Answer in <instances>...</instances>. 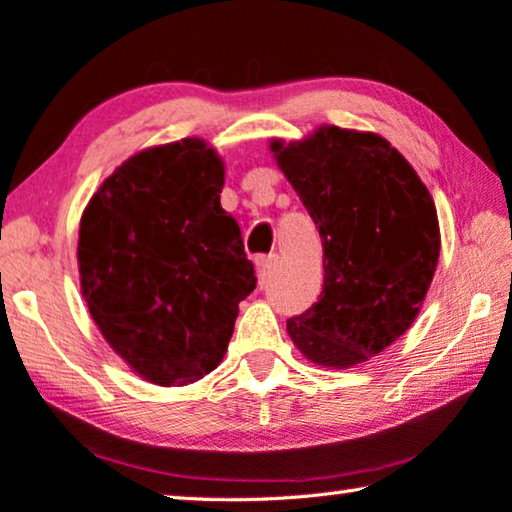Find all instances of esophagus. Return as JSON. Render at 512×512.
<instances>
[{
  "instance_id": "esophagus-1",
  "label": "esophagus",
  "mask_w": 512,
  "mask_h": 512,
  "mask_svg": "<svg viewBox=\"0 0 512 512\" xmlns=\"http://www.w3.org/2000/svg\"><path fill=\"white\" fill-rule=\"evenodd\" d=\"M275 266H278V255H269V257H259L257 259V278L259 285H264L269 280V275L273 273Z\"/></svg>"
}]
</instances>
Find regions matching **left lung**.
Here are the masks:
<instances>
[{
    "instance_id": "left-lung-1",
    "label": "left lung",
    "mask_w": 512,
    "mask_h": 512,
    "mask_svg": "<svg viewBox=\"0 0 512 512\" xmlns=\"http://www.w3.org/2000/svg\"><path fill=\"white\" fill-rule=\"evenodd\" d=\"M275 164L319 227L323 291L287 332L314 364L348 369L412 323L440 257L435 202L415 168L373 132L323 125L271 141Z\"/></svg>"
}]
</instances>
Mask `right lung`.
<instances>
[{"mask_svg":"<svg viewBox=\"0 0 512 512\" xmlns=\"http://www.w3.org/2000/svg\"><path fill=\"white\" fill-rule=\"evenodd\" d=\"M223 184V159L193 136L136 152L81 214L88 312L148 383L182 387L212 373L255 289L239 225L221 207Z\"/></svg>","mask_w":512,"mask_h":512,"instance_id":"right-lung-1","label":"right lung"}]
</instances>
